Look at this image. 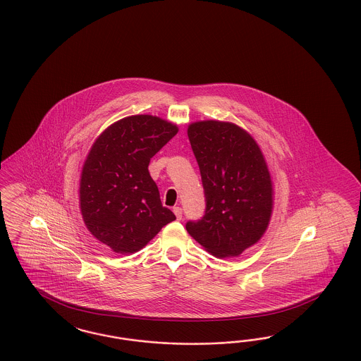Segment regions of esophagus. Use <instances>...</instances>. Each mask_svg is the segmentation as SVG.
I'll list each match as a JSON object with an SVG mask.
<instances>
[{
    "instance_id": "1",
    "label": "esophagus",
    "mask_w": 361,
    "mask_h": 361,
    "mask_svg": "<svg viewBox=\"0 0 361 361\" xmlns=\"http://www.w3.org/2000/svg\"><path fill=\"white\" fill-rule=\"evenodd\" d=\"M173 213L177 220H181V219H183V209H181L180 207H174Z\"/></svg>"
}]
</instances>
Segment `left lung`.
I'll return each instance as SVG.
<instances>
[{
  "label": "left lung",
  "mask_w": 361,
  "mask_h": 361,
  "mask_svg": "<svg viewBox=\"0 0 361 361\" xmlns=\"http://www.w3.org/2000/svg\"><path fill=\"white\" fill-rule=\"evenodd\" d=\"M188 137L205 190L204 217L188 233L219 259L235 257L257 244L274 211V181L260 145L244 128L202 120Z\"/></svg>",
  "instance_id": "8db88e82"
}]
</instances>
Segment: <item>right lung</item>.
Wrapping results in <instances>:
<instances>
[{
	"mask_svg": "<svg viewBox=\"0 0 361 361\" xmlns=\"http://www.w3.org/2000/svg\"><path fill=\"white\" fill-rule=\"evenodd\" d=\"M177 132V125L157 116H128L104 129L87 152L80 211L92 236L114 253L138 252L176 220L162 207L148 165Z\"/></svg>",
	"mask_w": 361,
	"mask_h": 361,
	"instance_id": "1",
	"label": "right lung"
}]
</instances>
